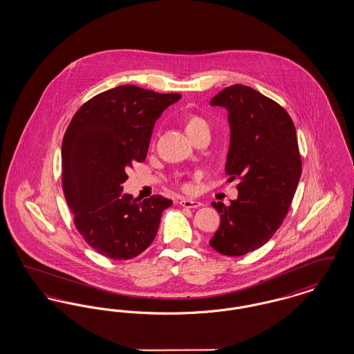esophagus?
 <instances>
[{
	"label": "esophagus",
	"mask_w": 354,
	"mask_h": 354,
	"mask_svg": "<svg viewBox=\"0 0 354 354\" xmlns=\"http://www.w3.org/2000/svg\"><path fill=\"white\" fill-rule=\"evenodd\" d=\"M179 204L183 205L185 208H199L202 205V203L199 201H195V199H187V198H182L179 201Z\"/></svg>",
	"instance_id": "34e87169"
}]
</instances>
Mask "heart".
<instances>
[{
  "instance_id": "obj_1",
  "label": "heart",
  "mask_w": 354,
  "mask_h": 354,
  "mask_svg": "<svg viewBox=\"0 0 354 354\" xmlns=\"http://www.w3.org/2000/svg\"><path fill=\"white\" fill-rule=\"evenodd\" d=\"M185 133L191 139H195L198 135L209 131V123L205 118L196 114L188 115L185 120ZM185 188H188V185H185Z\"/></svg>"
}]
</instances>
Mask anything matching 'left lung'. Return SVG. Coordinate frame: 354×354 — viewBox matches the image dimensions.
<instances>
[{
    "label": "left lung",
    "instance_id": "left-lung-1",
    "mask_svg": "<svg viewBox=\"0 0 354 354\" xmlns=\"http://www.w3.org/2000/svg\"><path fill=\"white\" fill-rule=\"evenodd\" d=\"M211 106L228 111L225 174L240 183L230 205L212 202L221 219L209 245L243 256L263 247L286 219L301 176L296 129L279 103L248 86L225 87Z\"/></svg>",
    "mask_w": 354,
    "mask_h": 354
}]
</instances>
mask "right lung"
I'll return each instance as SVG.
<instances>
[{
  "label": "right lung",
  "mask_w": 354,
  "mask_h": 354,
  "mask_svg": "<svg viewBox=\"0 0 354 354\" xmlns=\"http://www.w3.org/2000/svg\"><path fill=\"white\" fill-rule=\"evenodd\" d=\"M180 94L134 84L103 91L84 103L62 140V188L84 241L113 260H129L150 247L162 212L172 201L153 195L138 202L122 183L146 159L156 119Z\"/></svg>",
  "instance_id": "obj_1"
}]
</instances>
